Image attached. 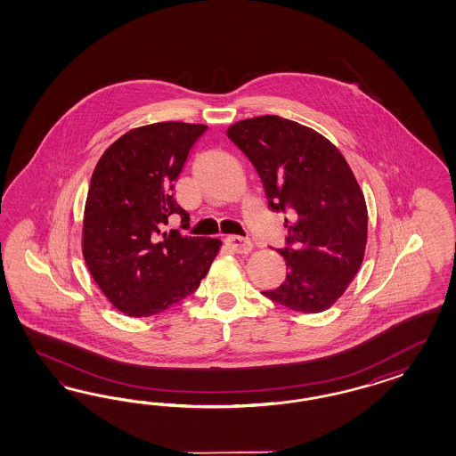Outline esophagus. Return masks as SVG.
I'll return each instance as SVG.
<instances>
[{
	"label": "esophagus",
	"mask_w": 456,
	"mask_h": 456,
	"mask_svg": "<svg viewBox=\"0 0 456 456\" xmlns=\"http://www.w3.org/2000/svg\"><path fill=\"white\" fill-rule=\"evenodd\" d=\"M225 240H227V244L234 248L235 252H239V254H248V252L252 250V242H250V239H248V237L229 235Z\"/></svg>",
	"instance_id": "esophagus-1"
}]
</instances>
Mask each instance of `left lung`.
Segmentation results:
<instances>
[{
	"instance_id": "1",
	"label": "left lung",
	"mask_w": 456,
	"mask_h": 456,
	"mask_svg": "<svg viewBox=\"0 0 456 456\" xmlns=\"http://www.w3.org/2000/svg\"><path fill=\"white\" fill-rule=\"evenodd\" d=\"M227 137L263 180L269 208L284 212V282L265 297L297 313L331 307L358 274L368 208L343 153L316 130L277 115L240 120Z\"/></svg>"
}]
</instances>
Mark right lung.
Segmentation results:
<instances>
[{
  "instance_id": "add662e5",
  "label": "right lung",
  "mask_w": 456,
  "mask_h": 456,
  "mask_svg": "<svg viewBox=\"0 0 456 456\" xmlns=\"http://www.w3.org/2000/svg\"><path fill=\"white\" fill-rule=\"evenodd\" d=\"M208 125L160 122L128 130L100 157L83 214L82 252L98 288L118 311L149 318L200 286L222 242L162 232L189 214L174 199L195 140Z\"/></svg>"
}]
</instances>
